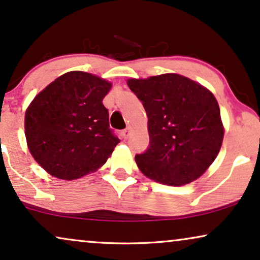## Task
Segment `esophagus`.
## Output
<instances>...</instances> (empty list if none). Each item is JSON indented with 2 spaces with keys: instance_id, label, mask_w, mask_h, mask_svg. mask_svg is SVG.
<instances>
[{
  "instance_id": "1",
  "label": "esophagus",
  "mask_w": 260,
  "mask_h": 260,
  "mask_svg": "<svg viewBox=\"0 0 260 260\" xmlns=\"http://www.w3.org/2000/svg\"><path fill=\"white\" fill-rule=\"evenodd\" d=\"M128 136H129V128H126V129H123L122 132H121V137H122V139H128Z\"/></svg>"
}]
</instances>
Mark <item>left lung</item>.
I'll return each mask as SVG.
<instances>
[{
  "label": "left lung",
  "mask_w": 260,
  "mask_h": 260,
  "mask_svg": "<svg viewBox=\"0 0 260 260\" xmlns=\"http://www.w3.org/2000/svg\"><path fill=\"white\" fill-rule=\"evenodd\" d=\"M127 84L148 117L150 144L136 155L140 171L166 185L179 186L199 178L215 160L223 139L214 95L176 74L128 79Z\"/></svg>",
  "instance_id": "1"
}]
</instances>
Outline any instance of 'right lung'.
I'll return each instance as SVG.
<instances>
[{"instance_id": "obj_1", "label": "right lung", "mask_w": 260, "mask_h": 260, "mask_svg": "<svg viewBox=\"0 0 260 260\" xmlns=\"http://www.w3.org/2000/svg\"><path fill=\"white\" fill-rule=\"evenodd\" d=\"M110 86L91 74L71 71L30 103L25 116L27 145L48 174L72 181L98 170L113 153L120 139L102 103Z\"/></svg>"}]
</instances>
